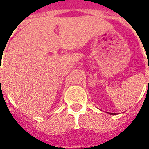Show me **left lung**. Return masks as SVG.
Instances as JSON below:
<instances>
[{
    "instance_id": "8db88e82",
    "label": "left lung",
    "mask_w": 149,
    "mask_h": 149,
    "mask_svg": "<svg viewBox=\"0 0 149 149\" xmlns=\"http://www.w3.org/2000/svg\"><path fill=\"white\" fill-rule=\"evenodd\" d=\"M110 113V114H113V113Z\"/></svg>"
}]
</instances>
